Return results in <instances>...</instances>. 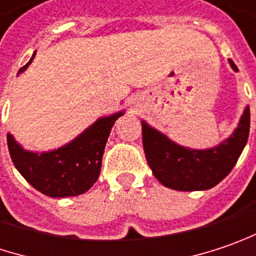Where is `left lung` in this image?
Returning <instances> with one entry per match:
<instances>
[{
  "instance_id": "left-lung-1",
  "label": "left lung",
  "mask_w": 256,
  "mask_h": 256,
  "mask_svg": "<svg viewBox=\"0 0 256 256\" xmlns=\"http://www.w3.org/2000/svg\"><path fill=\"white\" fill-rule=\"evenodd\" d=\"M228 62L238 71L232 60ZM141 124L144 153L156 178L164 186L176 191H204L222 182L234 168L246 146L250 114L246 108L234 132L220 146L208 150L185 148L144 120Z\"/></svg>"
}]
</instances>
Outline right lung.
Segmentation results:
<instances>
[{
	"instance_id": "obj_1",
	"label": "right lung",
	"mask_w": 256,
	"mask_h": 256,
	"mask_svg": "<svg viewBox=\"0 0 256 256\" xmlns=\"http://www.w3.org/2000/svg\"><path fill=\"white\" fill-rule=\"evenodd\" d=\"M33 58L34 54L18 72H23ZM120 115L124 112L98 119L71 142L48 153L28 152L7 134L11 160L28 184L48 196L65 198L84 194L99 178L106 141Z\"/></svg>"
}]
</instances>
